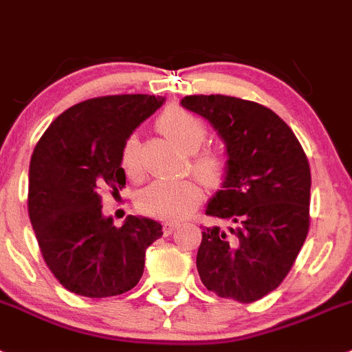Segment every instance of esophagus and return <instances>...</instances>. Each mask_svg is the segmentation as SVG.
I'll list each match as a JSON object with an SVG mask.
<instances>
[{"mask_svg":"<svg viewBox=\"0 0 352 352\" xmlns=\"http://www.w3.org/2000/svg\"><path fill=\"white\" fill-rule=\"evenodd\" d=\"M177 228H179V225H177V223H172V221H168V223H164V225H163V232H164V235L173 234V232H175Z\"/></svg>","mask_w":352,"mask_h":352,"instance_id":"obj_1","label":"esophagus"}]
</instances>
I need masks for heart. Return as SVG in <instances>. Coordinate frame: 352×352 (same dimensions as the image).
<instances>
[{"label": "heart", "instance_id": "b5f03b06", "mask_svg": "<svg viewBox=\"0 0 352 352\" xmlns=\"http://www.w3.org/2000/svg\"><path fill=\"white\" fill-rule=\"evenodd\" d=\"M159 131L184 154H195L191 170L207 186H219L225 177V161L216 154H197L207 140L206 124L193 113L170 108L159 117ZM122 168L136 179L143 173L140 140L136 134L125 140L122 146ZM201 200V189L193 180H155L142 189L138 207L148 216L179 221L186 218Z\"/></svg>", "mask_w": 352, "mask_h": 352}]
</instances>
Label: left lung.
I'll list each match as a JSON object with an SVG mask.
<instances>
[{
  "label": "left lung",
  "mask_w": 352,
  "mask_h": 352,
  "mask_svg": "<svg viewBox=\"0 0 352 352\" xmlns=\"http://www.w3.org/2000/svg\"><path fill=\"white\" fill-rule=\"evenodd\" d=\"M182 108L206 118L227 148L221 189L197 255L201 283L219 298L253 303L289 274L310 227V166L289 125L265 106L228 96H188Z\"/></svg>",
  "instance_id": "8db88e82"
}]
</instances>
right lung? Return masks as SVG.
<instances>
[{
    "label": "right lung",
    "instance_id": "1",
    "mask_svg": "<svg viewBox=\"0 0 352 352\" xmlns=\"http://www.w3.org/2000/svg\"><path fill=\"white\" fill-rule=\"evenodd\" d=\"M164 97L108 96L63 111L30 161L28 212L45 264L67 290L85 298L124 294L140 282L146 248L161 223L127 216L120 228L102 214L100 191L125 186L122 146Z\"/></svg>",
    "mask_w": 352,
    "mask_h": 352
}]
</instances>
